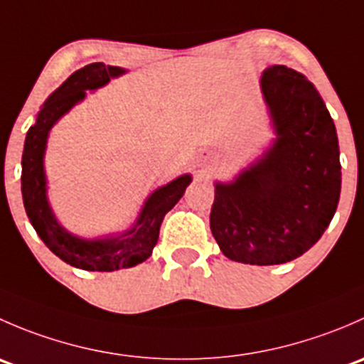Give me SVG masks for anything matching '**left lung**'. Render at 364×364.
I'll return each instance as SVG.
<instances>
[{"label":"left lung","mask_w":364,"mask_h":364,"mask_svg":"<svg viewBox=\"0 0 364 364\" xmlns=\"http://www.w3.org/2000/svg\"><path fill=\"white\" fill-rule=\"evenodd\" d=\"M260 91L277 137L232 181L215 183L209 225L227 259L273 266L321 240L340 200L341 165L331 114L303 73L271 65Z\"/></svg>","instance_id":"left-lung-1"}]
</instances>
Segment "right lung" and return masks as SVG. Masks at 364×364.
<instances>
[{"mask_svg":"<svg viewBox=\"0 0 364 364\" xmlns=\"http://www.w3.org/2000/svg\"><path fill=\"white\" fill-rule=\"evenodd\" d=\"M127 73L121 67L91 63L77 70L49 95L29 127L23 151V200L29 222L54 255L73 267L86 271H116L144 262L159 241L165 213L171 211L192 183V176L183 174L159 186L142 204L141 213L130 229L109 236L80 237L58 222L47 197L46 149L54 124L86 98V91L104 87L109 80Z\"/></svg>","mask_w":364,"mask_h":364,"instance_id":"obj_1","label":"right lung"}]
</instances>
